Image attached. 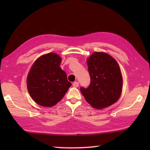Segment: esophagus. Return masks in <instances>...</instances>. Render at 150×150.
Masks as SVG:
<instances>
[{
	"mask_svg": "<svg viewBox=\"0 0 150 150\" xmlns=\"http://www.w3.org/2000/svg\"><path fill=\"white\" fill-rule=\"evenodd\" d=\"M73 86L74 87H79V82H77V81H75V82L73 83Z\"/></svg>",
	"mask_w": 150,
	"mask_h": 150,
	"instance_id": "1",
	"label": "esophagus"
}]
</instances>
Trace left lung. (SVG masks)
Instances as JSON below:
<instances>
[{
    "label": "left lung",
    "mask_w": 150,
    "mask_h": 150,
    "mask_svg": "<svg viewBox=\"0 0 150 150\" xmlns=\"http://www.w3.org/2000/svg\"><path fill=\"white\" fill-rule=\"evenodd\" d=\"M91 83L81 92L88 104L95 108L113 105L120 98L122 88V77L120 67L110 55L95 52L87 59Z\"/></svg>",
    "instance_id": "left-lung-1"
}]
</instances>
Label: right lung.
<instances>
[{
  "mask_svg": "<svg viewBox=\"0 0 150 150\" xmlns=\"http://www.w3.org/2000/svg\"><path fill=\"white\" fill-rule=\"evenodd\" d=\"M62 59L49 53L40 57L33 64L27 77L30 95L35 103L45 107L61 100L71 86L67 74L59 67Z\"/></svg>",
  "mask_w": 150,
  "mask_h": 150,
  "instance_id": "right-lung-1",
  "label": "right lung"
}]
</instances>
